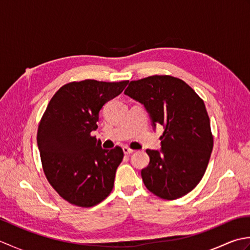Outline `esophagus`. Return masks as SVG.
Listing matches in <instances>:
<instances>
[{"instance_id": "obj_1", "label": "esophagus", "mask_w": 250, "mask_h": 250, "mask_svg": "<svg viewBox=\"0 0 250 250\" xmlns=\"http://www.w3.org/2000/svg\"><path fill=\"white\" fill-rule=\"evenodd\" d=\"M122 150H124V152L125 153V155H131V153H133V152H134V150H133V149H131V148L126 147V146H125L124 148H122Z\"/></svg>"}]
</instances>
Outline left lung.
I'll use <instances>...</instances> for the list:
<instances>
[{"label":"left lung","mask_w":250,"mask_h":250,"mask_svg":"<svg viewBox=\"0 0 250 250\" xmlns=\"http://www.w3.org/2000/svg\"><path fill=\"white\" fill-rule=\"evenodd\" d=\"M125 94L145 106L155 128H164L161 150H146L150 158L142 169L146 188L164 200L189 193L203 177L214 146L203 100L182 79L169 75L132 81Z\"/></svg>","instance_id":"left-lung-1"}]
</instances>
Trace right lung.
Here are the masks:
<instances>
[{
  "label": "right lung",
  "instance_id": "right-lung-1",
  "mask_svg": "<svg viewBox=\"0 0 250 250\" xmlns=\"http://www.w3.org/2000/svg\"><path fill=\"white\" fill-rule=\"evenodd\" d=\"M129 81L86 79L62 86L51 98L37 130V146L46 178L62 199L91 207L107 198L124 159L119 146L103 149L91 135L103 105Z\"/></svg>",
  "mask_w": 250,
  "mask_h": 250
}]
</instances>
